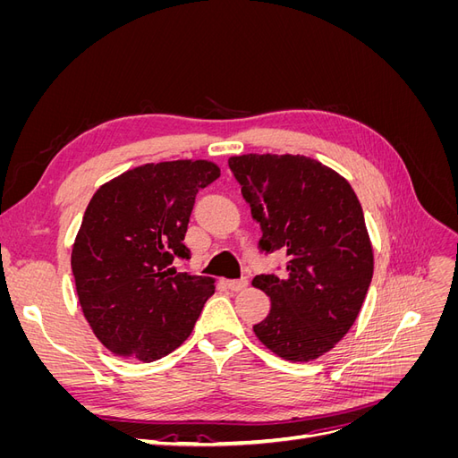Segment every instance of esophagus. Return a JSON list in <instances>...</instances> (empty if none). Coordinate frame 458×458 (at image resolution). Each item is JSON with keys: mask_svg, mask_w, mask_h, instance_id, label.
I'll use <instances>...</instances> for the list:
<instances>
[{"mask_svg": "<svg viewBox=\"0 0 458 458\" xmlns=\"http://www.w3.org/2000/svg\"><path fill=\"white\" fill-rule=\"evenodd\" d=\"M225 286L229 290H233V293H241V290H244L248 286V279H237V281H225Z\"/></svg>", "mask_w": 458, "mask_h": 458, "instance_id": "34e87169", "label": "esophagus"}]
</instances>
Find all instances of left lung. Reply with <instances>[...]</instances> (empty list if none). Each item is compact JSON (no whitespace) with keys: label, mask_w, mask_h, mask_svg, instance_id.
Here are the masks:
<instances>
[{"label":"left lung","mask_w":458,"mask_h":458,"mask_svg":"<svg viewBox=\"0 0 458 458\" xmlns=\"http://www.w3.org/2000/svg\"><path fill=\"white\" fill-rule=\"evenodd\" d=\"M229 168L261 227L259 250L288 256L281 276H254L271 300L256 336L286 361H313L348 335L369 293L363 208L340 174L308 157L242 155Z\"/></svg>","instance_id":"obj_1"}]
</instances>
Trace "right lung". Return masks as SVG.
I'll list each match as a JSON object with an SVG mask.
<instances>
[{
    "instance_id": "obj_1",
    "label": "right lung",
    "mask_w": 458,
    "mask_h": 458,
    "mask_svg": "<svg viewBox=\"0 0 458 458\" xmlns=\"http://www.w3.org/2000/svg\"><path fill=\"white\" fill-rule=\"evenodd\" d=\"M208 160L145 164L99 187L72 248L81 311L113 353L150 363L195 328L214 279L170 267L183 244L197 192L219 177Z\"/></svg>"
}]
</instances>
